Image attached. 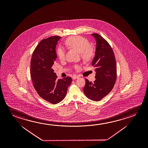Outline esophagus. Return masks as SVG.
I'll use <instances>...</instances> for the list:
<instances>
[{
  "instance_id": "esophagus-1",
  "label": "esophagus",
  "mask_w": 148,
  "mask_h": 148,
  "mask_svg": "<svg viewBox=\"0 0 148 148\" xmlns=\"http://www.w3.org/2000/svg\"><path fill=\"white\" fill-rule=\"evenodd\" d=\"M79 77L78 76H77V75H73V77H72V78H73V79H77V78H78Z\"/></svg>"
}]
</instances>
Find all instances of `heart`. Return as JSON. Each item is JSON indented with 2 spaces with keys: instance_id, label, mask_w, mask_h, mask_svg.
Instances as JSON below:
<instances>
[{
  "instance_id": "obj_1",
  "label": "heart",
  "mask_w": 148,
  "mask_h": 148,
  "mask_svg": "<svg viewBox=\"0 0 148 148\" xmlns=\"http://www.w3.org/2000/svg\"><path fill=\"white\" fill-rule=\"evenodd\" d=\"M67 46L80 53L82 58L86 62L91 60L95 56V51L93 47L89 45V42L87 39L80 36H73L68 38L66 41ZM57 55L60 61H63L66 58L65 50L59 47L57 50ZM78 69V66H75Z\"/></svg>"
}]
</instances>
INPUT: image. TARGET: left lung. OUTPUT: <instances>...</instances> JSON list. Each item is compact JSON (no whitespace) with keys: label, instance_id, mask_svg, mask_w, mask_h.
<instances>
[{"label":"left lung","instance_id":"8db88e82","mask_svg":"<svg viewBox=\"0 0 148 148\" xmlns=\"http://www.w3.org/2000/svg\"><path fill=\"white\" fill-rule=\"evenodd\" d=\"M97 47L92 66L96 72L94 82L86 79L83 89L90 99L99 101L108 95L114 88L116 79V61L112 47L106 40L97 34H92Z\"/></svg>","mask_w":148,"mask_h":148}]
</instances>
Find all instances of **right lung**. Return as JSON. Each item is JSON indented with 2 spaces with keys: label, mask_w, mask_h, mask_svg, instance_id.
Returning <instances> with one entry per match:
<instances>
[{
  "label": "right lung",
  "mask_w": 148,
  "mask_h": 148,
  "mask_svg": "<svg viewBox=\"0 0 148 148\" xmlns=\"http://www.w3.org/2000/svg\"><path fill=\"white\" fill-rule=\"evenodd\" d=\"M61 37L53 36L43 39L34 49L30 62L33 86L40 97L53 104L62 101L72 82L70 77L57 79L53 66L57 58L56 46Z\"/></svg>",
  "instance_id": "obj_1"
}]
</instances>
